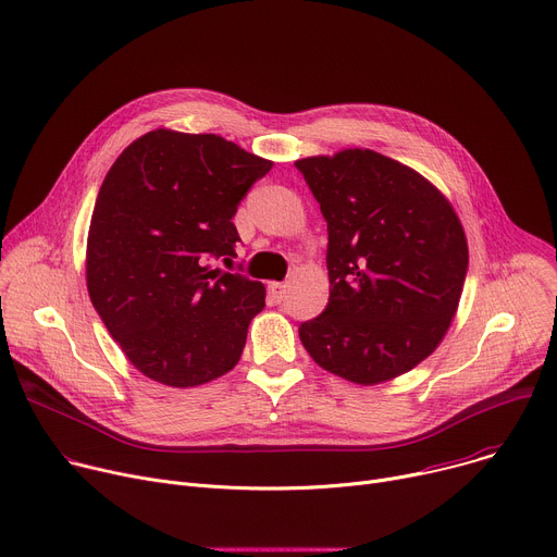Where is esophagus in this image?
<instances>
[{
  "label": "esophagus",
  "instance_id": "obj_1",
  "mask_svg": "<svg viewBox=\"0 0 557 557\" xmlns=\"http://www.w3.org/2000/svg\"><path fill=\"white\" fill-rule=\"evenodd\" d=\"M269 295L273 297V301H280L284 299V295H286V284H282V282H269Z\"/></svg>",
  "mask_w": 557,
  "mask_h": 557
}]
</instances>
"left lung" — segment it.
Masks as SVG:
<instances>
[{"instance_id":"8db88e82","label":"left lung","mask_w":557,"mask_h":557,"mask_svg":"<svg viewBox=\"0 0 557 557\" xmlns=\"http://www.w3.org/2000/svg\"><path fill=\"white\" fill-rule=\"evenodd\" d=\"M329 228L322 315L299 326L309 356L356 384L426 360L460 305L469 269L450 201L418 171L369 148L295 162Z\"/></svg>"}]
</instances>
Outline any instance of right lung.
<instances>
[{
  "label": "right lung",
  "mask_w": 557,
  "mask_h": 557,
  "mask_svg": "<svg viewBox=\"0 0 557 557\" xmlns=\"http://www.w3.org/2000/svg\"><path fill=\"white\" fill-rule=\"evenodd\" d=\"M271 169L220 135L158 128L128 144L107 173L88 228L86 286L146 377L186 388L239 362L267 288L209 262L237 258L231 220Z\"/></svg>",
  "instance_id": "1"
}]
</instances>
